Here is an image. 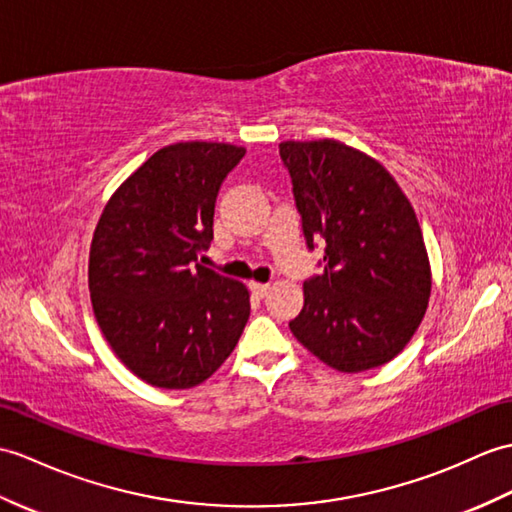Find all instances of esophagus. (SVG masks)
<instances>
[{
	"label": "esophagus",
	"instance_id": "obj_1",
	"mask_svg": "<svg viewBox=\"0 0 512 512\" xmlns=\"http://www.w3.org/2000/svg\"><path fill=\"white\" fill-rule=\"evenodd\" d=\"M248 288H251V292L257 296V299H264V296H266V294H268V290H270V283L251 281V283H248Z\"/></svg>",
	"mask_w": 512,
	"mask_h": 512
}]
</instances>
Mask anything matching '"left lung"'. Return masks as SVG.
Returning a JSON list of instances; mask_svg holds the SVG:
<instances>
[{"instance_id":"left-lung-1","label":"left lung","mask_w":512,"mask_h":512,"mask_svg":"<svg viewBox=\"0 0 512 512\" xmlns=\"http://www.w3.org/2000/svg\"><path fill=\"white\" fill-rule=\"evenodd\" d=\"M279 154L307 248L325 240V272L303 283L294 338L342 373L390 362L419 329L432 292L408 196L382 163L336 139L283 141Z\"/></svg>"}]
</instances>
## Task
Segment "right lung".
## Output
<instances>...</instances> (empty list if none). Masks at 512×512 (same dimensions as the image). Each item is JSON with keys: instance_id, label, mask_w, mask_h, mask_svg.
I'll list each match as a JSON object with an SVG mask.
<instances>
[{"instance_id": "1", "label": "right lung", "mask_w": 512, "mask_h": 512, "mask_svg": "<svg viewBox=\"0 0 512 512\" xmlns=\"http://www.w3.org/2000/svg\"><path fill=\"white\" fill-rule=\"evenodd\" d=\"M246 148L157 150L106 202L89 251L93 314L122 364L157 388H194L229 358L251 314L246 285L198 264L220 185Z\"/></svg>"}]
</instances>
